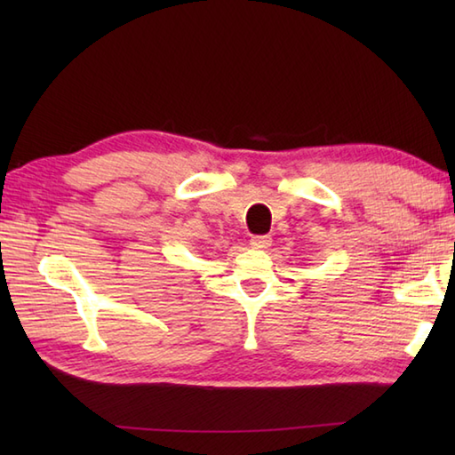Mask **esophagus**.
Here are the masks:
<instances>
[{
    "mask_svg": "<svg viewBox=\"0 0 455 455\" xmlns=\"http://www.w3.org/2000/svg\"><path fill=\"white\" fill-rule=\"evenodd\" d=\"M269 244H272V238H269L267 235L250 238V246H252L254 250H266Z\"/></svg>",
    "mask_w": 455,
    "mask_h": 455,
    "instance_id": "esophagus-1",
    "label": "esophagus"
}]
</instances>
